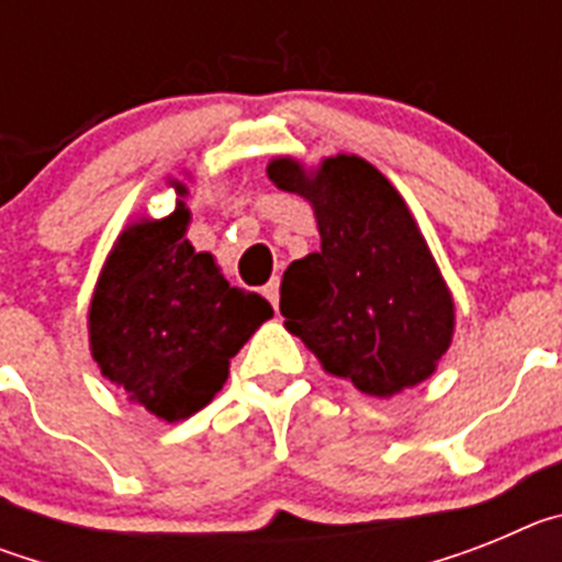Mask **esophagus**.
Returning <instances> with one entry per match:
<instances>
[{"label":"esophagus","mask_w":562,"mask_h":562,"mask_svg":"<svg viewBox=\"0 0 562 562\" xmlns=\"http://www.w3.org/2000/svg\"><path fill=\"white\" fill-rule=\"evenodd\" d=\"M278 286H281L278 284V278H270V281L261 286V292H265V297L272 304V310H278Z\"/></svg>","instance_id":"34e87169"}]
</instances>
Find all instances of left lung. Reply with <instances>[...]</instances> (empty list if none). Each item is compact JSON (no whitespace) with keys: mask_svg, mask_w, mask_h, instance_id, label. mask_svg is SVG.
<instances>
[{"mask_svg":"<svg viewBox=\"0 0 562 562\" xmlns=\"http://www.w3.org/2000/svg\"><path fill=\"white\" fill-rule=\"evenodd\" d=\"M267 173L312 202L321 231V250L292 261L281 281L286 329L362 394L394 396L428 380L453 340V297L396 188L355 154L312 173L278 157Z\"/></svg>","mask_w":562,"mask_h":562,"instance_id":"8db88e82","label":"left lung"}]
</instances>
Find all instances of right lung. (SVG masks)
Wrapping results in <instances>:
<instances>
[{
  "instance_id": "1",
  "label": "right lung",
  "mask_w": 562,
  "mask_h": 562,
  "mask_svg": "<svg viewBox=\"0 0 562 562\" xmlns=\"http://www.w3.org/2000/svg\"><path fill=\"white\" fill-rule=\"evenodd\" d=\"M177 193L186 188L177 182ZM186 202L160 222L121 233L89 304V346L101 374L166 422L205 408L231 357L272 317L256 292L225 281L211 252L186 238Z\"/></svg>"
}]
</instances>
